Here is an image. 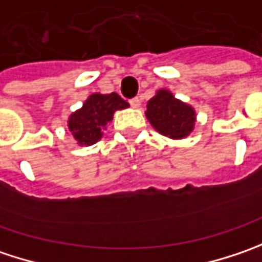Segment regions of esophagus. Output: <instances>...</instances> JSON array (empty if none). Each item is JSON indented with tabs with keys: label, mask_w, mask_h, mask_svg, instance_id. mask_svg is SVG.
Wrapping results in <instances>:
<instances>
[{
	"label": "esophagus",
	"mask_w": 262,
	"mask_h": 262,
	"mask_svg": "<svg viewBox=\"0 0 262 262\" xmlns=\"http://www.w3.org/2000/svg\"><path fill=\"white\" fill-rule=\"evenodd\" d=\"M130 105L133 108H139L141 107V99L139 98H133V99H130Z\"/></svg>",
	"instance_id": "esophagus-1"
}]
</instances>
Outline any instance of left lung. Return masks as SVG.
<instances>
[{"label":"left lung","mask_w":262,"mask_h":262,"mask_svg":"<svg viewBox=\"0 0 262 262\" xmlns=\"http://www.w3.org/2000/svg\"><path fill=\"white\" fill-rule=\"evenodd\" d=\"M145 114L155 130L171 139L189 136L196 120L193 107L174 98L167 89L157 91L155 97L148 101Z\"/></svg>","instance_id":"obj_1"}]
</instances>
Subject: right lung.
Here are the masks:
<instances>
[{
    "label": "right lung",
    "mask_w": 262,
    "mask_h": 262,
    "mask_svg": "<svg viewBox=\"0 0 262 262\" xmlns=\"http://www.w3.org/2000/svg\"><path fill=\"white\" fill-rule=\"evenodd\" d=\"M129 104L113 94H92L85 101L82 108L76 110L69 117V130L72 132L74 141L79 145H94L97 143L117 110H124Z\"/></svg>",
    "instance_id": "1"
}]
</instances>
